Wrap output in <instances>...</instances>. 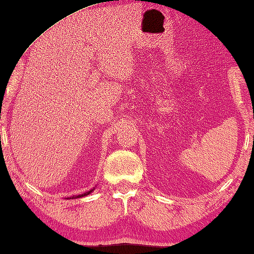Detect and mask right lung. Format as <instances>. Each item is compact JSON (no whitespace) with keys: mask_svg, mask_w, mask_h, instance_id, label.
<instances>
[{"mask_svg":"<svg viewBox=\"0 0 254 254\" xmlns=\"http://www.w3.org/2000/svg\"><path fill=\"white\" fill-rule=\"evenodd\" d=\"M93 190H95V187H93L92 190H88V192H84L83 194H78V195H72V196H68V197H65V199L67 200H69V199H78V197H83V196H86V195H89V194H91Z\"/></svg>","mask_w":254,"mask_h":254,"instance_id":"obj_1","label":"right lung"}]
</instances>
